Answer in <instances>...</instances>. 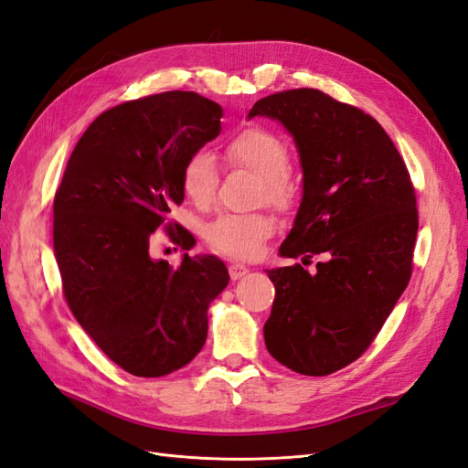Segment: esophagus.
<instances>
[{
	"mask_svg": "<svg viewBox=\"0 0 468 468\" xmlns=\"http://www.w3.org/2000/svg\"><path fill=\"white\" fill-rule=\"evenodd\" d=\"M248 271H250V269H248L244 263L234 261V263L229 265V273H230L232 281H236V279H239V277H244Z\"/></svg>",
	"mask_w": 468,
	"mask_h": 468,
	"instance_id": "34e87169",
	"label": "esophagus"
}]
</instances>
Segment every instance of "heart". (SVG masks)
<instances>
[{
    "instance_id": "heart-1",
    "label": "heart",
    "mask_w": 468,
    "mask_h": 468,
    "mask_svg": "<svg viewBox=\"0 0 468 468\" xmlns=\"http://www.w3.org/2000/svg\"><path fill=\"white\" fill-rule=\"evenodd\" d=\"M224 158L232 167L260 177L258 201L277 210H289L296 201V186L289 176L291 152L279 134L253 124L232 136L224 146ZM218 169L215 158L205 150L193 152L181 167V189L197 207L215 201ZM275 230L267 215H220L205 229L207 244L224 256L251 258L260 244Z\"/></svg>"
}]
</instances>
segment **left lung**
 <instances>
[{"label": "left lung", "mask_w": 468, "mask_h": 468, "mask_svg": "<svg viewBox=\"0 0 468 468\" xmlns=\"http://www.w3.org/2000/svg\"><path fill=\"white\" fill-rule=\"evenodd\" d=\"M256 115L287 126L304 174L281 256L324 258L313 275L301 263L267 271L275 301L265 346L291 371L325 377L363 356L408 287L416 189L385 129L328 93L279 91L251 107Z\"/></svg>", "instance_id": "obj_1"}]
</instances>
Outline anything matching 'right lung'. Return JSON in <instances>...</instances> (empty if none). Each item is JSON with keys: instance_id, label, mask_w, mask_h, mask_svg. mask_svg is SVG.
I'll list each match as a JSON object with an SVG mask.
<instances>
[{"instance_id": "add662e5", "label": "right lung", "mask_w": 468, "mask_h": 468, "mask_svg": "<svg viewBox=\"0 0 468 468\" xmlns=\"http://www.w3.org/2000/svg\"><path fill=\"white\" fill-rule=\"evenodd\" d=\"M220 117V105L195 91L111 107L81 134L54 195L64 299L99 349L134 377L186 367L205 346L210 301L229 285L215 256H186L177 269L150 258L158 229L181 248L195 244L167 215L186 197L183 164L218 136Z\"/></svg>"}]
</instances>
